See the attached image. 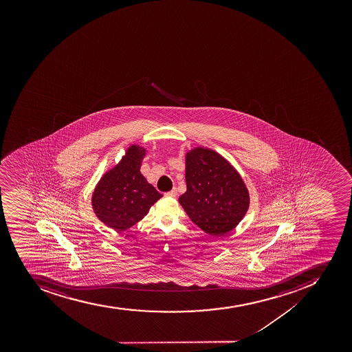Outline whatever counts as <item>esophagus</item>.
<instances>
[{
  "label": "esophagus",
  "instance_id": "esophagus-1",
  "mask_svg": "<svg viewBox=\"0 0 352 352\" xmlns=\"http://www.w3.org/2000/svg\"><path fill=\"white\" fill-rule=\"evenodd\" d=\"M177 188H173L171 191H168V192L165 193V196L166 197H177Z\"/></svg>",
  "mask_w": 352,
  "mask_h": 352
}]
</instances>
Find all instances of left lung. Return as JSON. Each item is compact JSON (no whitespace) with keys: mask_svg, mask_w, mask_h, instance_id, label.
Returning a JSON list of instances; mask_svg holds the SVG:
<instances>
[{"mask_svg":"<svg viewBox=\"0 0 352 352\" xmlns=\"http://www.w3.org/2000/svg\"><path fill=\"white\" fill-rule=\"evenodd\" d=\"M187 191L179 202L205 233L221 236L233 230L250 205L242 177L215 151L197 147L186 156Z\"/></svg>","mask_w":352,"mask_h":352,"instance_id":"1","label":"left lung"}]
</instances>
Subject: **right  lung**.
<instances>
[{
  "label": "right lung",
  "instance_id": "right-lung-1",
  "mask_svg": "<svg viewBox=\"0 0 352 352\" xmlns=\"http://www.w3.org/2000/svg\"><path fill=\"white\" fill-rule=\"evenodd\" d=\"M145 148L131 145L122 162L101 177L92 196L96 215L107 226L127 230L162 197L140 173Z\"/></svg>",
  "mask_w": 352,
  "mask_h": 352
}]
</instances>
